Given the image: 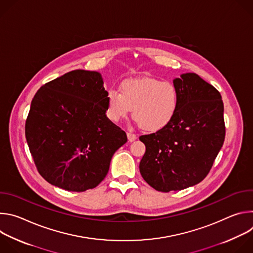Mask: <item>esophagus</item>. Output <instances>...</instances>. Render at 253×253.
<instances>
[{"instance_id": "1", "label": "esophagus", "mask_w": 253, "mask_h": 253, "mask_svg": "<svg viewBox=\"0 0 253 253\" xmlns=\"http://www.w3.org/2000/svg\"><path fill=\"white\" fill-rule=\"evenodd\" d=\"M127 137H128L129 142H133V141H135L137 139V136L135 134L131 133V132H127Z\"/></svg>"}]
</instances>
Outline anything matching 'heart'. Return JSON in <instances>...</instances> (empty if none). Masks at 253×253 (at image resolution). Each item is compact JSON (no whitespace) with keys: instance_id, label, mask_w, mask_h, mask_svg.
Instances as JSON below:
<instances>
[{"instance_id":"obj_1","label":"heart","mask_w":253,"mask_h":253,"mask_svg":"<svg viewBox=\"0 0 253 253\" xmlns=\"http://www.w3.org/2000/svg\"><path fill=\"white\" fill-rule=\"evenodd\" d=\"M179 107V93L170 81L153 78L128 79L120 85V93L107 94V115L113 122L133 118L146 131H158L174 118Z\"/></svg>"}]
</instances>
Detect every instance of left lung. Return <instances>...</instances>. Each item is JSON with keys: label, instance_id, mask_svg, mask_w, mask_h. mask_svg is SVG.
<instances>
[{"label": "left lung", "instance_id": "left-lung-1", "mask_svg": "<svg viewBox=\"0 0 253 253\" xmlns=\"http://www.w3.org/2000/svg\"><path fill=\"white\" fill-rule=\"evenodd\" d=\"M179 107L163 129L142 135L146 151L139 165L143 179L161 192L198 184L209 173L224 138L220 93L195 73L173 80Z\"/></svg>", "mask_w": 253, "mask_h": 253}]
</instances>
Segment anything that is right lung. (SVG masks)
I'll return each mask as SVG.
<instances>
[{"mask_svg": "<svg viewBox=\"0 0 253 253\" xmlns=\"http://www.w3.org/2000/svg\"><path fill=\"white\" fill-rule=\"evenodd\" d=\"M103 84L98 72L74 70L34 96L25 134L35 165L50 184L75 192L95 188L127 142L106 116Z\"/></svg>", "mask_w": 253, "mask_h": 253, "instance_id": "obj_1", "label": "right lung"}]
</instances>
